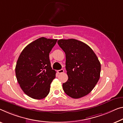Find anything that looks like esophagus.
Masks as SVG:
<instances>
[{"label": "esophagus", "instance_id": "obj_1", "mask_svg": "<svg viewBox=\"0 0 123 123\" xmlns=\"http://www.w3.org/2000/svg\"><path fill=\"white\" fill-rule=\"evenodd\" d=\"M57 72L58 74H62L64 72V70L63 69H60V70H58Z\"/></svg>", "mask_w": 123, "mask_h": 123}]
</instances>
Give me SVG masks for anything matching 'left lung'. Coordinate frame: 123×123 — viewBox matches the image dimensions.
Returning <instances> with one entry per match:
<instances>
[{"label":"left lung","instance_id":"1","mask_svg":"<svg viewBox=\"0 0 123 123\" xmlns=\"http://www.w3.org/2000/svg\"><path fill=\"white\" fill-rule=\"evenodd\" d=\"M58 44L65 53L68 80L63 84L65 93L73 98L87 95L98 81L101 64L93 50L75 39H59Z\"/></svg>","mask_w":123,"mask_h":123}]
</instances>
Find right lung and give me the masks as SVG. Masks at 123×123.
<instances>
[{
	"instance_id": "add662e5",
	"label": "right lung",
	"mask_w": 123,
	"mask_h": 123,
	"mask_svg": "<svg viewBox=\"0 0 123 123\" xmlns=\"http://www.w3.org/2000/svg\"><path fill=\"white\" fill-rule=\"evenodd\" d=\"M56 41L39 38L24 49L17 61L18 82L24 93L33 99H43L49 93L56 71L51 67L49 55Z\"/></svg>"
}]
</instances>
